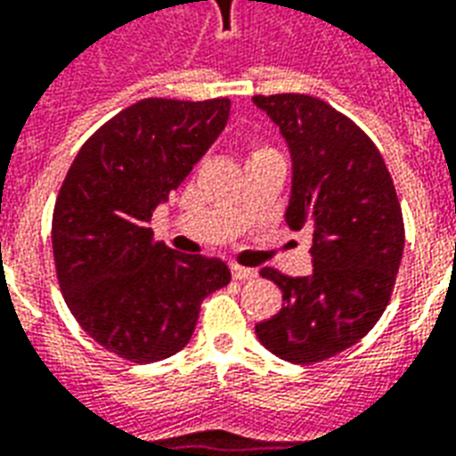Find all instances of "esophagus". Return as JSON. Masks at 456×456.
Returning <instances> with one entry per match:
<instances>
[{"label": "esophagus", "instance_id": "34e87169", "mask_svg": "<svg viewBox=\"0 0 456 456\" xmlns=\"http://www.w3.org/2000/svg\"><path fill=\"white\" fill-rule=\"evenodd\" d=\"M256 274H258V273H256L253 267L232 265V277H234V280H239V282H243V280H253Z\"/></svg>", "mask_w": 456, "mask_h": 456}]
</instances>
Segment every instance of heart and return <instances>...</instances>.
Segmentation results:
<instances>
[{
  "mask_svg": "<svg viewBox=\"0 0 456 456\" xmlns=\"http://www.w3.org/2000/svg\"><path fill=\"white\" fill-rule=\"evenodd\" d=\"M267 152H277V151H274V148H270V145L256 143L251 148V158H258V155H267Z\"/></svg>",
  "mask_w": 456,
  "mask_h": 456,
  "instance_id": "1",
  "label": "heart"
}]
</instances>
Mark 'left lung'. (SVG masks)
Returning a JSON list of instances; mask_svg holds the SVG:
<instances>
[{
    "label": "left lung",
    "mask_w": 456,
    "mask_h": 456,
    "mask_svg": "<svg viewBox=\"0 0 456 456\" xmlns=\"http://www.w3.org/2000/svg\"><path fill=\"white\" fill-rule=\"evenodd\" d=\"M294 162L287 222L311 234L313 273L263 267L282 289L277 315L256 325L267 352L318 363L349 349L387 308L404 253V217L380 151L346 114L301 93L256 95Z\"/></svg>",
    "instance_id": "8db88e82"
}]
</instances>
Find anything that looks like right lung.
Listing matches in <instances>:
<instances>
[{
  "label": "right lung",
  "mask_w": 456,
  "mask_h": 456,
  "mask_svg": "<svg viewBox=\"0 0 456 456\" xmlns=\"http://www.w3.org/2000/svg\"><path fill=\"white\" fill-rule=\"evenodd\" d=\"M229 117L227 97H145L83 143L59 189L52 251L69 311L107 352L152 363L182 352L208 294L227 287L217 258L152 239V210L189 176Z\"/></svg>",
  "instance_id": "right-lung-1"
}]
</instances>
